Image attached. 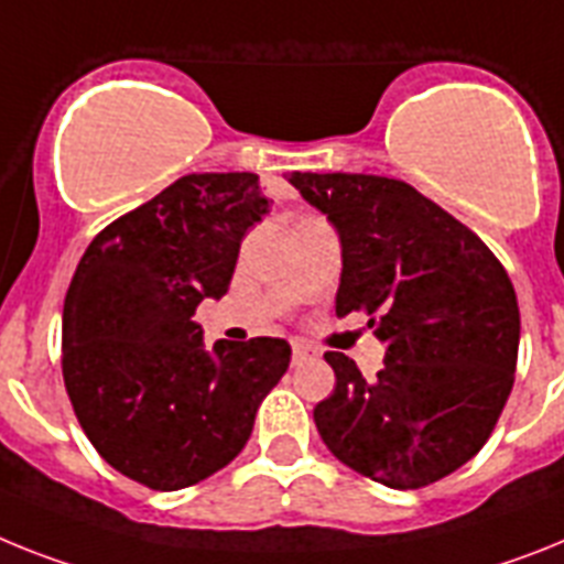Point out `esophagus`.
I'll return each instance as SVG.
<instances>
[{
  "label": "esophagus",
  "mask_w": 564,
  "mask_h": 564,
  "mask_svg": "<svg viewBox=\"0 0 564 564\" xmlns=\"http://www.w3.org/2000/svg\"><path fill=\"white\" fill-rule=\"evenodd\" d=\"M315 355L318 352H315L310 344H301V340H295V344H292V364H306V361H312Z\"/></svg>",
  "instance_id": "esophagus-1"
}]
</instances>
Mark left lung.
Returning <instances> with one entry per match:
<instances>
[{
    "label": "left lung",
    "mask_w": 564,
    "mask_h": 564,
    "mask_svg": "<svg viewBox=\"0 0 564 564\" xmlns=\"http://www.w3.org/2000/svg\"><path fill=\"white\" fill-rule=\"evenodd\" d=\"M340 238L338 318L384 340L372 381L326 352L335 390L315 427L338 462L395 490L451 476L485 447L513 390L519 304L496 254L404 180L290 174Z\"/></svg>",
    "instance_id": "1"
}]
</instances>
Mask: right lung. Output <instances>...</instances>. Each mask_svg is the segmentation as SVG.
I'll use <instances>...</instances> for the list:
<instances>
[{"label": "right lung", "instance_id": "obj_1", "mask_svg": "<svg viewBox=\"0 0 564 564\" xmlns=\"http://www.w3.org/2000/svg\"><path fill=\"white\" fill-rule=\"evenodd\" d=\"M269 212L258 174H186L85 249L63 306V378L113 470L180 490L249 442L290 367L283 338L203 347L194 310L224 297L240 240Z\"/></svg>", "mask_w": 564, "mask_h": 564}]
</instances>
